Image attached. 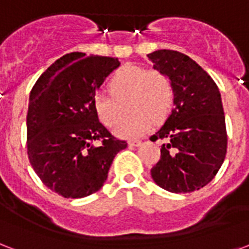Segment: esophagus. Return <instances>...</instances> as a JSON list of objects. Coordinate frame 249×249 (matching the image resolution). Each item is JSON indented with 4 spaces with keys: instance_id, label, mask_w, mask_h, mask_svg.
<instances>
[{
    "instance_id": "1",
    "label": "esophagus",
    "mask_w": 249,
    "mask_h": 249,
    "mask_svg": "<svg viewBox=\"0 0 249 249\" xmlns=\"http://www.w3.org/2000/svg\"><path fill=\"white\" fill-rule=\"evenodd\" d=\"M140 144H142L140 140H130V142H128V145H130V147H138V145Z\"/></svg>"
}]
</instances>
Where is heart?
<instances>
[{"instance_id": "heart-1", "label": "heart", "mask_w": 249, "mask_h": 249, "mask_svg": "<svg viewBox=\"0 0 249 249\" xmlns=\"http://www.w3.org/2000/svg\"><path fill=\"white\" fill-rule=\"evenodd\" d=\"M109 94L97 93L91 106L106 127H114L124 114H130L115 127V135L134 139L144 135L155 123L165 121L175 105L171 78L156 69L126 65L115 72L107 84Z\"/></svg>"}]
</instances>
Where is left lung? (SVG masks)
<instances>
[{
  "label": "left lung",
  "mask_w": 249,
  "mask_h": 249,
  "mask_svg": "<svg viewBox=\"0 0 249 249\" xmlns=\"http://www.w3.org/2000/svg\"><path fill=\"white\" fill-rule=\"evenodd\" d=\"M153 68L175 87V107L151 140H165L153 181L172 193H190L210 182L227 152V132L219 89L194 60L181 52L149 53Z\"/></svg>",
  "instance_id": "obj_1"
}]
</instances>
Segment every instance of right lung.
Listing matches in <instances>:
<instances>
[{
	"label": "right lung",
	"instance_id": "obj_1",
	"mask_svg": "<svg viewBox=\"0 0 249 249\" xmlns=\"http://www.w3.org/2000/svg\"><path fill=\"white\" fill-rule=\"evenodd\" d=\"M119 64L117 57L67 53L47 68L30 93V164L43 184L63 197L98 192L115 155L127 147L106 130L91 106L96 90Z\"/></svg>",
	"mask_w": 249,
	"mask_h": 249
}]
</instances>
